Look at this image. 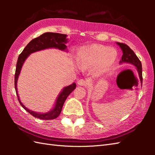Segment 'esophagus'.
<instances>
[{
	"label": "esophagus",
	"mask_w": 155,
	"mask_h": 155,
	"mask_svg": "<svg viewBox=\"0 0 155 155\" xmlns=\"http://www.w3.org/2000/svg\"><path fill=\"white\" fill-rule=\"evenodd\" d=\"M77 84L78 85H80V86H86V85L88 84V83L87 81H85L84 79H80L78 81Z\"/></svg>",
	"instance_id": "34e87169"
}]
</instances>
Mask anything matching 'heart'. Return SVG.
Wrapping results in <instances>:
<instances>
[{
  "label": "heart",
  "mask_w": 155,
  "mask_h": 155,
  "mask_svg": "<svg viewBox=\"0 0 155 155\" xmlns=\"http://www.w3.org/2000/svg\"><path fill=\"white\" fill-rule=\"evenodd\" d=\"M117 57V52L110 47L101 45H92L84 46L80 49L77 61L83 69L97 66L98 72H104L112 67Z\"/></svg>",
  "instance_id": "heart-1"
}]
</instances>
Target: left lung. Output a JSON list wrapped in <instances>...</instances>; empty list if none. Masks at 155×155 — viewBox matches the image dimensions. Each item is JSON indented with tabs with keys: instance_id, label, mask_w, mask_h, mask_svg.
<instances>
[{
	"instance_id": "obj_1",
	"label": "left lung",
	"mask_w": 155,
	"mask_h": 155,
	"mask_svg": "<svg viewBox=\"0 0 155 155\" xmlns=\"http://www.w3.org/2000/svg\"><path fill=\"white\" fill-rule=\"evenodd\" d=\"M116 43L119 46V47L123 51V56H122L121 60L119 62V64H130L134 67H135L137 71L138 72V74H139V77L140 81L141 83V86H142L143 83V76H142V64H141V62L137 57L135 53L130 49V48L128 47V45L120 43V42H116Z\"/></svg>"
}]
</instances>
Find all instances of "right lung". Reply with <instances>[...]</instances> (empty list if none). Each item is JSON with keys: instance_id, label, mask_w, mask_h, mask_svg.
<instances>
[{"instance_id": "obj_1", "label": "right lung", "mask_w": 155, "mask_h": 155, "mask_svg": "<svg viewBox=\"0 0 155 155\" xmlns=\"http://www.w3.org/2000/svg\"><path fill=\"white\" fill-rule=\"evenodd\" d=\"M67 35L60 33H55V32H45V33L39 36L38 37L35 38L29 42L26 46L24 50L19 55L17 63H16L15 76V87L16 95L18 97V99L21 106L27 110L28 113H30L32 116L41 118L43 120H51L57 118L59 114H61L62 106H63L65 100L67 99V97L70 94L72 91L76 88V83H73L68 86L62 88L61 93L58 94L57 99L53 107L51 110L47 113H37L33 110L28 109L22 104L21 101L20 100V97L18 93L17 89V83L20 74H21V69L25 61L31 54L33 52L41 51L42 50L48 48H56L58 50L68 52L67 47L66 44L68 42V38H67Z\"/></svg>"}]
</instances>
